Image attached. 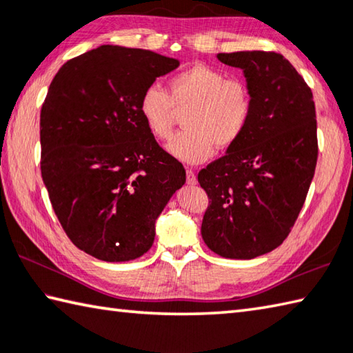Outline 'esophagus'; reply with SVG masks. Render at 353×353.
Instances as JSON below:
<instances>
[{"mask_svg": "<svg viewBox=\"0 0 353 353\" xmlns=\"http://www.w3.org/2000/svg\"><path fill=\"white\" fill-rule=\"evenodd\" d=\"M185 183L189 185H194L196 184V176H195V172L192 169H185Z\"/></svg>", "mask_w": 353, "mask_h": 353, "instance_id": "34e87169", "label": "esophagus"}]
</instances>
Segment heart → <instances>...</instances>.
Wrapping results in <instances>:
<instances>
[{"mask_svg":"<svg viewBox=\"0 0 353 353\" xmlns=\"http://www.w3.org/2000/svg\"><path fill=\"white\" fill-rule=\"evenodd\" d=\"M185 112L184 130L168 149L179 161L196 164L215 149L228 150L241 139L252 114V97L243 81L224 72L195 64L169 79V90L157 85L143 92L139 114L158 139H169L176 112Z\"/></svg>","mask_w":353,"mask_h":353,"instance_id":"obj_1","label":"heart"}]
</instances>
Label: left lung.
Segmentation results:
<instances>
[{
    "label": "left lung",
    "mask_w": 353,
    "mask_h": 353,
    "mask_svg": "<svg viewBox=\"0 0 353 353\" xmlns=\"http://www.w3.org/2000/svg\"><path fill=\"white\" fill-rule=\"evenodd\" d=\"M241 69L252 114L241 139L199 170L209 196L201 235L224 258L252 259L280 245L307 196L318 158L312 90L281 53H218Z\"/></svg>",
    "instance_id": "left-lung-1"
}]
</instances>
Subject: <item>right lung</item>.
I'll use <instances>...</instances> for the list:
<instances>
[{
  "mask_svg": "<svg viewBox=\"0 0 353 353\" xmlns=\"http://www.w3.org/2000/svg\"><path fill=\"white\" fill-rule=\"evenodd\" d=\"M179 61L121 46L69 59L52 79L39 118L41 176L70 241L109 263L148 252L155 221L185 183L159 148L139 98Z\"/></svg>",
  "mask_w": 353,
  "mask_h": 353,
  "instance_id": "right-lung-1",
  "label": "right lung"
}]
</instances>
